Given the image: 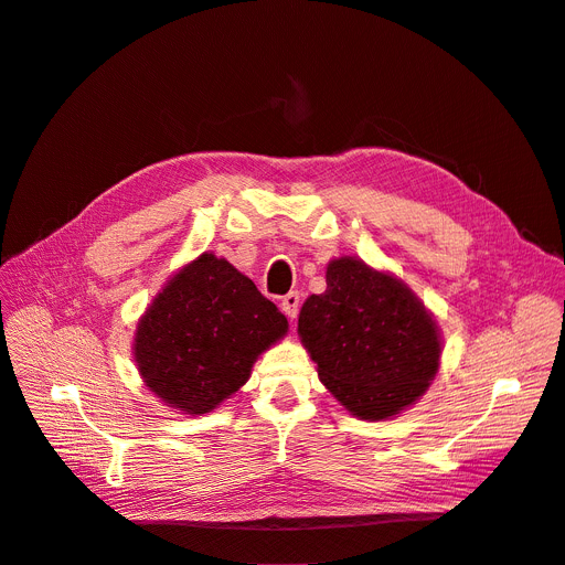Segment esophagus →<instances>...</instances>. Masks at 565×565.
I'll return each mask as SVG.
<instances>
[{
    "instance_id": "esophagus-1",
    "label": "esophagus",
    "mask_w": 565,
    "mask_h": 565,
    "mask_svg": "<svg viewBox=\"0 0 565 565\" xmlns=\"http://www.w3.org/2000/svg\"><path fill=\"white\" fill-rule=\"evenodd\" d=\"M281 311L290 320L298 318V313H300V292L298 290H290L288 295H284V298H281Z\"/></svg>"
}]
</instances>
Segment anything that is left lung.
<instances>
[{
    "label": "left lung",
    "instance_id": "8db88e82",
    "mask_svg": "<svg viewBox=\"0 0 565 565\" xmlns=\"http://www.w3.org/2000/svg\"><path fill=\"white\" fill-rule=\"evenodd\" d=\"M298 332L337 401L360 419H390L437 373V324L414 292L364 260L328 265V290L302 305Z\"/></svg>",
    "mask_w": 565,
    "mask_h": 565
}]
</instances>
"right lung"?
I'll return each instance as SVG.
<instances>
[{
  "instance_id": "obj_1",
  "label": "right lung",
  "mask_w": 565,
  "mask_h": 565,
  "mask_svg": "<svg viewBox=\"0 0 565 565\" xmlns=\"http://www.w3.org/2000/svg\"><path fill=\"white\" fill-rule=\"evenodd\" d=\"M288 330L254 281L213 254L169 279L137 324V369L158 398L205 414L243 387L260 352Z\"/></svg>"
}]
</instances>
